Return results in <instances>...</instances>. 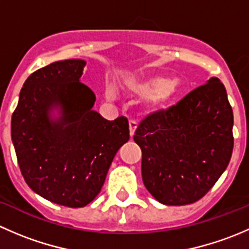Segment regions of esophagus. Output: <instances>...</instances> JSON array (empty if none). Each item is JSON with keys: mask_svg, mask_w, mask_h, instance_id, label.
<instances>
[{"mask_svg": "<svg viewBox=\"0 0 249 249\" xmlns=\"http://www.w3.org/2000/svg\"><path fill=\"white\" fill-rule=\"evenodd\" d=\"M136 127H137V123L135 122V120H130V122H129V129H130V136H131V137L134 136Z\"/></svg>", "mask_w": 249, "mask_h": 249, "instance_id": "34e87169", "label": "esophagus"}]
</instances>
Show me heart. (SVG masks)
Wrapping results in <instances>:
<instances>
[{
  "label": "heart",
  "instance_id": "obj_1",
  "mask_svg": "<svg viewBox=\"0 0 249 249\" xmlns=\"http://www.w3.org/2000/svg\"><path fill=\"white\" fill-rule=\"evenodd\" d=\"M130 90L134 92L152 97L155 104L165 105L175 97L180 89L179 79H166L165 77H154L142 82H130Z\"/></svg>",
  "mask_w": 249,
  "mask_h": 249
}]
</instances>
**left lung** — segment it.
I'll return each instance as SVG.
<instances>
[{
    "mask_svg": "<svg viewBox=\"0 0 249 249\" xmlns=\"http://www.w3.org/2000/svg\"><path fill=\"white\" fill-rule=\"evenodd\" d=\"M232 125L227 90L217 77L167 109L148 114L134 135L148 192L170 206L205 196L231 159Z\"/></svg>",
    "mask_w": 249,
    "mask_h": 249,
    "instance_id": "8db88e82",
    "label": "left lung"
}]
</instances>
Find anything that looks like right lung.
<instances>
[{
  "label": "right lung",
  "instance_id": "add662e5",
  "mask_svg": "<svg viewBox=\"0 0 249 249\" xmlns=\"http://www.w3.org/2000/svg\"><path fill=\"white\" fill-rule=\"evenodd\" d=\"M84 60L53 62L30 74L12 115V141L25 182L49 201L83 207L96 197L118 149L130 139L125 117L92 110L95 94L79 82ZM63 117L50 122V107Z\"/></svg>",
  "mask_w": 249,
  "mask_h": 249
}]
</instances>
